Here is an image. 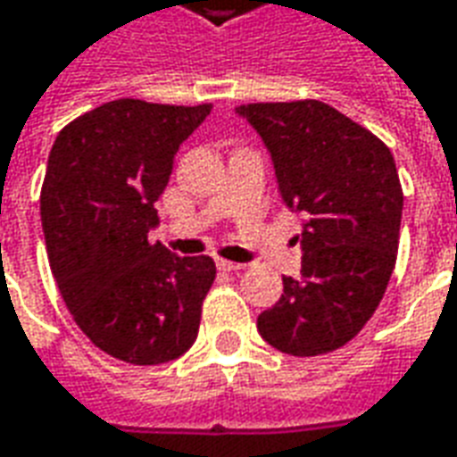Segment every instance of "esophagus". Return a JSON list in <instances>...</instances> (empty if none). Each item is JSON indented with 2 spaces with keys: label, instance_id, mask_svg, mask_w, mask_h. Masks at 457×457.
<instances>
[{
  "label": "esophagus",
  "instance_id": "34e87169",
  "mask_svg": "<svg viewBox=\"0 0 457 457\" xmlns=\"http://www.w3.org/2000/svg\"><path fill=\"white\" fill-rule=\"evenodd\" d=\"M218 269H222V271H239V269H245V264L228 262V259H218Z\"/></svg>",
  "mask_w": 457,
  "mask_h": 457
}]
</instances>
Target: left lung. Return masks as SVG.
I'll use <instances>...</instances> for the list:
<instances>
[{
  "mask_svg": "<svg viewBox=\"0 0 457 457\" xmlns=\"http://www.w3.org/2000/svg\"><path fill=\"white\" fill-rule=\"evenodd\" d=\"M267 146L278 193L303 215L301 277L259 313V336L294 357L350 343L379 306L399 249L403 193L392 151L318 100L239 104Z\"/></svg>",
  "mask_w": 457,
  "mask_h": 457,
  "instance_id": "left-lung-1",
  "label": "left lung"
}]
</instances>
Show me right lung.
I'll list each match as a JSON object with an SVG mask.
<instances>
[{
    "label": "right lung",
    "mask_w": 457,
    "mask_h": 457,
    "mask_svg": "<svg viewBox=\"0 0 457 457\" xmlns=\"http://www.w3.org/2000/svg\"><path fill=\"white\" fill-rule=\"evenodd\" d=\"M210 110L104 103L71 121L48 156L41 225L51 271L80 330L121 362H170L198 337L215 262L179 257L149 232L176 151Z\"/></svg>",
    "instance_id": "add662e5"
}]
</instances>
